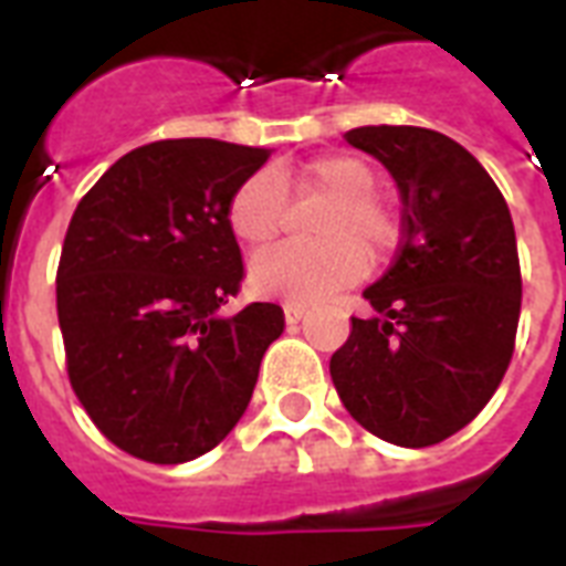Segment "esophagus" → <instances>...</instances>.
Segmentation results:
<instances>
[{
    "label": "esophagus",
    "instance_id": "1",
    "mask_svg": "<svg viewBox=\"0 0 566 566\" xmlns=\"http://www.w3.org/2000/svg\"><path fill=\"white\" fill-rule=\"evenodd\" d=\"M305 314H308V305H302V302H284V319L287 323H300Z\"/></svg>",
    "mask_w": 566,
    "mask_h": 566
}]
</instances>
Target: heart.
I'll use <instances>...</instances> for the list:
<instances>
[{
  "label": "heart",
  "instance_id": "b5f03b06",
  "mask_svg": "<svg viewBox=\"0 0 566 566\" xmlns=\"http://www.w3.org/2000/svg\"><path fill=\"white\" fill-rule=\"evenodd\" d=\"M376 188L370 161L353 153H326L302 164L300 172H252L231 193L226 220L249 249L270 247L287 220V190L323 202L308 247H279L252 261L249 284L261 296L317 302L349 287L367 266L385 264L399 243V213Z\"/></svg>",
  "mask_w": 566,
  "mask_h": 566
}]
</instances>
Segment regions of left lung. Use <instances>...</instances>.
I'll return each instance as SVG.
<instances>
[{
	"label": "left lung",
	"instance_id": "obj_1",
	"mask_svg": "<svg viewBox=\"0 0 566 566\" xmlns=\"http://www.w3.org/2000/svg\"><path fill=\"white\" fill-rule=\"evenodd\" d=\"M344 140L385 164L402 196V240L364 291L332 355L340 402L396 447H434L479 417L517 340V238L505 196L452 137L420 126H361Z\"/></svg>",
	"mask_w": 566,
	"mask_h": 566
}]
</instances>
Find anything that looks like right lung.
I'll list each match as a JSON object with an SVG mask.
<instances>
[{"label": "right lung", "instance_id": "1", "mask_svg": "<svg viewBox=\"0 0 566 566\" xmlns=\"http://www.w3.org/2000/svg\"><path fill=\"white\" fill-rule=\"evenodd\" d=\"M266 158L211 137L137 146L70 220L55 279L66 376L93 426L140 461L211 452L284 332L275 302L217 317L247 275L226 208Z\"/></svg>", "mask_w": 566, "mask_h": 566}]
</instances>
